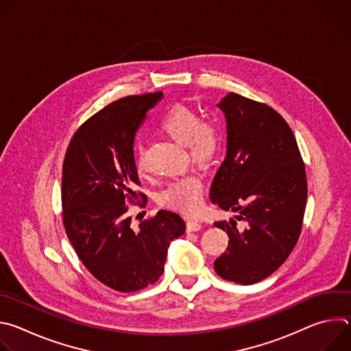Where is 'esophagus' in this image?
<instances>
[{
    "label": "esophagus",
    "instance_id": "obj_1",
    "mask_svg": "<svg viewBox=\"0 0 351 351\" xmlns=\"http://www.w3.org/2000/svg\"><path fill=\"white\" fill-rule=\"evenodd\" d=\"M203 228L202 222H198L197 219H189L187 221V230L189 232H197Z\"/></svg>",
    "mask_w": 351,
    "mask_h": 351
}]
</instances>
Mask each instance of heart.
I'll list each match as a JSON object with an SVG mask.
<instances>
[{
	"instance_id": "obj_1",
	"label": "heart",
	"mask_w": 351,
	"mask_h": 351,
	"mask_svg": "<svg viewBox=\"0 0 351 351\" xmlns=\"http://www.w3.org/2000/svg\"><path fill=\"white\" fill-rule=\"evenodd\" d=\"M158 128L179 144H184L190 158L199 165L213 162L221 149L222 132L217 121L203 119V115L187 106H173L161 118ZM134 165L138 175H145L144 147H134ZM203 182L198 175H186L167 186L158 195L160 204L186 214H194L202 206Z\"/></svg>"
}]
</instances>
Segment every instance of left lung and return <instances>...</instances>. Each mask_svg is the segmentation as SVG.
<instances>
[{"instance_id":"obj_1","label":"left lung","mask_w":351,"mask_h":351,"mask_svg":"<svg viewBox=\"0 0 351 351\" xmlns=\"http://www.w3.org/2000/svg\"><path fill=\"white\" fill-rule=\"evenodd\" d=\"M218 107L226 118V157L210 190L211 202L234 219L214 225L229 236L215 272L253 285L274 274L300 237L307 203V176L294 134L271 107L229 93Z\"/></svg>"}]
</instances>
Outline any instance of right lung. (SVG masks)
Returning a JSON list of instances; mask_svg holds the SVG:
<instances>
[{"instance_id": "add662e5", "label": "right lung", "mask_w": 351, "mask_h": 351, "mask_svg": "<svg viewBox=\"0 0 351 351\" xmlns=\"http://www.w3.org/2000/svg\"><path fill=\"white\" fill-rule=\"evenodd\" d=\"M162 91L129 95L88 118L73 134L62 167V219L88 272L118 291L156 283L183 219L161 210L133 229L126 203L144 198L134 165V136Z\"/></svg>"}]
</instances>
